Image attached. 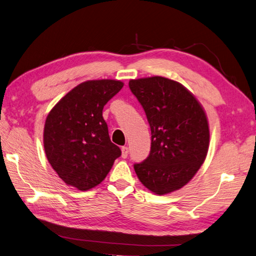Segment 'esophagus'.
Returning <instances> with one entry per match:
<instances>
[{
  "label": "esophagus",
  "mask_w": 256,
  "mask_h": 256,
  "mask_svg": "<svg viewBox=\"0 0 256 256\" xmlns=\"http://www.w3.org/2000/svg\"><path fill=\"white\" fill-rule=\"evenodd\" d=\"M128 154H129L128 147H127V146H122V157L124 159L127 158V157H128Z\"/></svg>",
  "instance_id": "1"
}]
</instances>
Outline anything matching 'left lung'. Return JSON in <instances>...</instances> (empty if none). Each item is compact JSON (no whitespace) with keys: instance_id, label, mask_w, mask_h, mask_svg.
I'll return each instance as SVG.
<instances>
[{"instance_id":"1","label":"left lung","mask_w":256,"mask_h":256,"mask_svg":"<svg viewBox=\"0 0 256 256\" xmlns=\"http://www.w3.org/2000/svg\"><path fill=\"white\" fill-rule=\"evenodd\" d=\"M152 131L150 156L134 164L140 182L154 194L182 188L204 164L209 126L202 104L180 82L164 76L129 81Z\"/></svg>"}]
</instances>
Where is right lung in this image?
Wrapping results in <instances>:
<instances>
[{
  "instance_id": "obj_1",
  "label": "right lung",
  "mask_w": 256,
  "mask_h": 256,
  "mask_svg": "<svg viewBox=\"0 0 256 256\" xmlns=\"http://www.w3.org/2000/svg\"><path fill=\"white\" fill-rule=\"evenodd\" d=\"M124 86L118 80L80 83L52 108L44 128V152L66 184L86 191L102 182L122 152L102 118L106 104Z\"/></svg>"
}]
</instances>
